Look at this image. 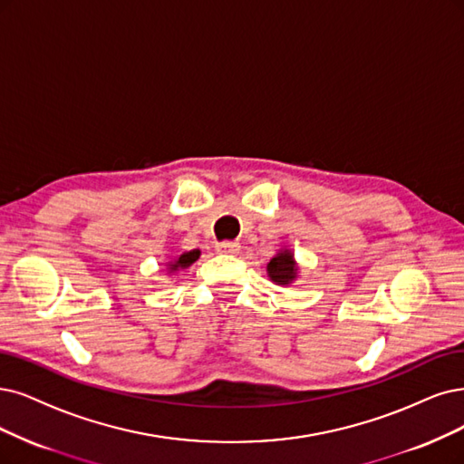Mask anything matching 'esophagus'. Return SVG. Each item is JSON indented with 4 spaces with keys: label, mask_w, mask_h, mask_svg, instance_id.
<instances>
[{
    "label": "esophagus",
    "mask_w": 464,
    "mask_h": 464,
    "mask_svg": "<svg viewBox=\"0 0 464 464\" xmlns=\"http://www.w3.org/2000/svg\"><path fill=\"white\" fill-rule=\"evenodd\" d=\"M238 243H233V241H223V243H218L216 245V252L219 254H237L238 252Z\"/></svg>",
    "instance_id": "obj_1"
}]
</instances>
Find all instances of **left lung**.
Instances as JSON below:
<instances>
[{
  "mask_svg": "<svg viewBox=\"0 0 464 464\" xmlns=\"http://www.w3.org/2000/svg\"><path fill=\"white\" fill-rule=\"evenodd\" d=\"M267 276L273 283L281 286L295 283V279L298 277V266L295 260V254L286 248L279 250L277 256H273L267 264Z\"/></svg>",
  "mask_w": 464,
  "mask_h": 464,
  "instance_id": "obj_1",
  "label": "left lung"
}]
</instances>
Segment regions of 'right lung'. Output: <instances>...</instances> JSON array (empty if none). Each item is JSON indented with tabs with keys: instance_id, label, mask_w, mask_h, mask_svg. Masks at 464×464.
<instances>
[{
	"instance_id": "add662e5",
	"label": "right lung",
	"mask_w": 464,
	"mask_h": 464,
	"mask_svg": "<svg viewBox=\"0 0 464 464\" xmlns=\"http://www.w3.org/2000/svg\"><path fill=\"white\" fill-rule=\"evenodd\" d=\"M200 256V250H188V252H183L179 254L178 258L174 262H168V271L169 273H176L179 269H187L191 264H195L198 260Z\"/></svg>"
}]
</instances>
